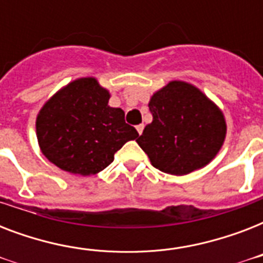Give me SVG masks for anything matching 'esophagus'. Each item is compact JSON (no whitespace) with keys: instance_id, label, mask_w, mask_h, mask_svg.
Listing matches in <instances>:
<instances>
[{"instance_id":"34e87169","label":"esophagus","mask_w":263,"mask_h":263,"mask_svg":"<svg viewBox=\"0 0 263 263\" xmlns=\"http://www.w3.org/2000/svg\"><path fill=\"white\" fill-rule=\"evenodd\" d=\"M143 129H144L143 124H139V125H136V131H138V134H139V135H142Z\"/></svg>"}]
</instances>
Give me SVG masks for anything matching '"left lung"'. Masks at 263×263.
Wrapping results in <instances>:
<instances>
[{
	"mask_svg": "<svg viewBox=\"0 0 263 263\" xmlns=\"http://www.w3.org/2000/svg\"><path fill=\"white\" fill-rule=\"evenodd\" d=\"M148 109L153 121L136 142L161 172L188 175L220 152L227 135L224 115L195 86L169 82L153 94Z\"/></svg>",
	"mask_w": 263,
	"mask_h": 263,
	"instance_id": "8db88e82",
	"label": "left lung"
}]
</instances>
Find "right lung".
I'll use <instances>...</instances> for the list:
<instances>
[{"label": "right lung", "mask_w": 263, "mask_h": 263, "mask_svg": "<svg viewBox=\"0 0 263 263\" xmlns=\"http://www.w3.org/2000/svg\"><path fill=\"white\" fill-rule=\"evenodd\" d=\"M110 94L95 78H80L57 91L36 117L43 156L65 172L90 176L115 160L139 134L125 123L124 110L107 105Z\"/></svg>", "instance_id": "add662e5"}]
</instances>
